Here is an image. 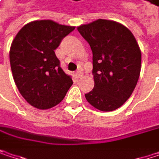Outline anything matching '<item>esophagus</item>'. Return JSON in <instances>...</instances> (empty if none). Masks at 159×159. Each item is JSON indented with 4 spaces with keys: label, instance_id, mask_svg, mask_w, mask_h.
<instances>
[{
    "label": "esophagus",
    "instance_id": "34e87169",
    "mask_svg": "<svg viewBox=\"0 0 159 159\" xmlns=\"http://www.w3.org/2000/svg\"><path fill=\"white\" fill-rule=\"evenodd\" d=\"M75 76H76V77H78V78H79V77H82V76H83V74H82V73H81L80 71H78V72H76V73H75Z\"/></svg>",
    "mask_w": 159,
    "mask_h": 159
}]
</instances>
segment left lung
<instances>
[{
    "label": "left lung",
    "mask_w": 159,
    "mask_h": 159,
    "mask_svg": "<svg viewBox=\"0 0 159 159\" xmlns=\"http://www.w3.org/2000/svg\"><path fill=\"white\" fill-rule=\"evenodd\" d=\"M77 30L93 52L95 85L85 98L99 111H115L131 97L139 79V45L126 26L111 20L98 19Z\"/></svg>",
    "instance_id": "left-lung-1"
}]
</instances>
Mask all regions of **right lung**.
I'll return each instance as SVG.
<instances>
[{"mask_svg": "<svg viewBox=\"0 0 159 159\" xmlns=\"http://www.w3.org/2000/svg\"><path fill=\"white\" fill-rule=\"evenodd\" d=\"M75 28L52 20H36L25 25L13 40V77L20 94L31 106L48 110L58 105L73 84L54 50Z\"/></svg>", "mask_w": 159, "mask_h": 159, "instance_id": "obj_1", "label": "right lung"}]
</instances>
